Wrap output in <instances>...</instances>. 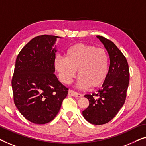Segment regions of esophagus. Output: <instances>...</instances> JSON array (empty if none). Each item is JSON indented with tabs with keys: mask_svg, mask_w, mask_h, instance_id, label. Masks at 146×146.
Here are the masks:
<instances>
[{
	"mask_svg": "<svg viewBox=\"0 0 146 146\" xmlns=\"http://www.w3.org/2000/svg\"><path fill=\"white\" fill-rule=\"evenodd\" d=\"M69 95H71V96H72L76 97V98L82 97L81 94H79V93L75 92V91H73L72 90H69Z\"/></svg>",
	"mask_w": 146,
	"mask_h": 146,
	"instance_id": "esophagus-1",
	"label": "esophagus"
}]
</instances>
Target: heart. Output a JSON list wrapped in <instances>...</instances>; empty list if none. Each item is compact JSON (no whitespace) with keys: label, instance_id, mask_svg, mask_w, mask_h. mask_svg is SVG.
Returning <instances> with one entry per match:
<instances>
[{"label":"heart","instance_id":"1","mask_svg":"<svg viewBox=\"0 0 146 146\" xmlns=\"http://www.w3.org/2000/svg\"><path fill=\"white\" fill-rule=\"evenodd\" d=\"M56 70L63 82L69 84L78 70L80 88L91 89L101 87L107 79L109 59L106 51L94 46L77 43L69 47L66 58L54 60Z\"/></svg>","mask_w":146,"mask_h":146}]
</instances>
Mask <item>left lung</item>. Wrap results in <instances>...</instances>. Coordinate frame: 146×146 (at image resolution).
Wrapping results in <instances>:
<instances>
[{
	"label": "left lung",
	"mask_w": 146,
	"mask_h": 146,
	"mask_svg": "<svg viewBox=\"0 0 146 146\" xmlns=\"http://www.w3.org/2000/svg\"><path fill=\"white\" fill-rule=\"evenodd\" d=\"M110 56L107 79L96 94H86L89 106L82 112L84 118L92 125H101L115 117L125 103L129 84V69L125 56L112 41L96 36Z\"/></svg>",
	"instance_id": "obj_1"
}]
</instances>
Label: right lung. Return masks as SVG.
Listing matches in <instances>:
<instances>
[{
  "label": "right lung",
  "instance_id": "right-lung-1",
  "mask_svg": "<svg viewBox=\"0 0 146 146\" xmlns=\"http://www.w3.org/2000/svg\"><path fill=\"white\" fill-rule=\"evenodd\" d=\"M57 38H62L44 35L33 38L16 61L12 80L14 104L27 120L37 125L53 120L68 94L54 74Z\"/></svg>",
  "mask_w": 146,
  "mask_h": 146
}]
</instances>
